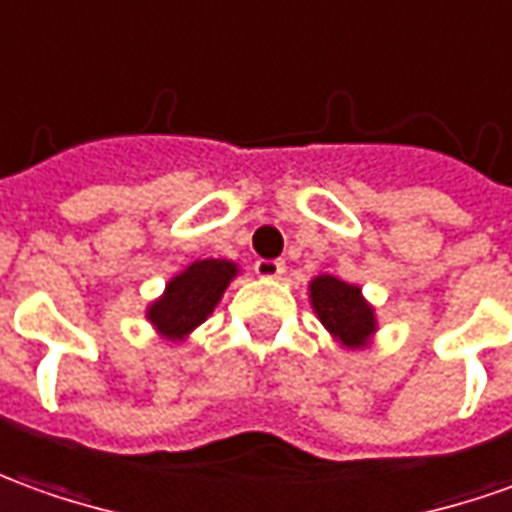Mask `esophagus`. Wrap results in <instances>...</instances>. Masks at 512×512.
<instances>
[{"instance_id": "esophagus-1", "label": "esophagus", "mask_w": 512, "mask_h": 512, "mask_svg": "<svg viewBox=\"0 0 512 512\" xmlns=\"http://www.w3.org/2000/svg\"><path fill=\"white\" fill-rule=\"evenodd\" d=\"M253 270L259 278H278L284 273V262L281 259H259L253 264Z\"/></svg>"}]
</instances>
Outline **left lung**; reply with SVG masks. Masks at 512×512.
Masks as SVG:
<instances>
[{
  "label": "left lung",
  "mask_w": 512,
  "mask_h": 512,
  "mask_svg": "<svg viewBox=\"0 0 512 512\" xmlns=\"http://www.w3.org/2000/svg\"><path fill=\"white\" fill-rule=\"evenodd\" d=\"M309 301L320 323L345 348H365L376 334L373 306L354 284H345L334 276H317L309 284Z\"/></svg>",
  "instance_id": "8db88e82"
}]
</instances>
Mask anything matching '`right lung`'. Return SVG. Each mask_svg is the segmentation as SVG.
<instances>
[{"mask_svg": "<svg viewBox=\"0 0 512 512\" xmlns=\"http://www.w3.org/2000/svg\"><path fill=\"white\" fill-rule=\"evenodd\" d=\"M239 267L228 259L192 262L172 278L164 295L147 306V320L164 340L181 343L214 312Z\"/></svg>", "mask_w": 512, "mask_h": 512, "instance_id": "1", "label": "right lung"}]
</instances>
